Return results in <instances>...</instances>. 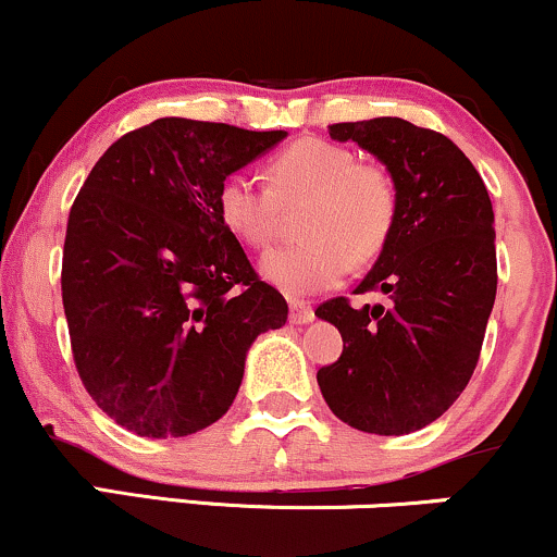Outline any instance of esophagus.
<instances>
[{
  "label": "esophagus",
  "instance_id": "1",
  "mask_svg": "<svg viewBox=\"0 0 557 557\" xmlns=\"http://www.w3.org/2000/svg\"><path fill=\"white\" fill-rule=\"evenodd\" d=\"M314 319V309H311L306 300H290V322L293 324H306Z\"/></svg>",
  "mask_w": 557,
  "mask_h": 557
}]
</instances>
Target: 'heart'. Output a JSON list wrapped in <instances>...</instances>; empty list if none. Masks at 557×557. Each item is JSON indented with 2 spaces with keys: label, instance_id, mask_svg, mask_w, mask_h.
I'll use <instances>...</instances> for the list:
<instances>
[{
  "label": "heart",
  "instance_id": "b5f03b06",
  "mask_svg": "<svg viewBox=\"0 0 557 557\" xmlns=\"http://www.w3.org/2000/svg\"><path fill=\"white\" fill-rule=\"evenodd\" d=\"M267 183L233 172L220 185L222 222L243 243L264 248L283 233L287 209H300L304 240L272 248L261 259L264 277L290 293L311 296L337 285L354 264H369L385 251L398 190L385 168L359 162L348 146L304 138L267 164Z\"/></svg>",
  "mask_w": 557,
  "mask_h": 557
}]
</instances>
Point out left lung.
<instances>
[{
    "instance_id": "8db88e82",
    "label": "left lung",
    "mask_w": 557,
    "mask_h": 557,
    "mask_svg": "<svg viewBox=\"0 0 557 557\" xmlns=\"http://www.w3.org/2000/svg\"><path fill=\"white\" fill-rule=\"evenodd\" d=\"M393 175L398 220L385 251L354 293L317 317L343 335L341 359L317 372L337 419L372 434H408L440 419L474 374L497 293L495 214L469 157L443 133L400 117L330 125Z\"/></svg>"
}]
</instances>
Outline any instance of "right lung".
Segmentation results:
<instances>
[{"label":"right lung","instance_id":"obj_1","mask_svg":"<svg viewBox=\"0 0 557 557\" xmlns=\"http://www.w3.org/2000/svg\"><path fill=\"white\" fill-rule=\"evenodd\" d=\"M285 131L162 117L117 138L70 209L62 251L73 361L107 417L140 437H185L238 395L246 350L287 304L222 222L230 172Z\"/></svg>","mask_w":557,"mask_h":557}]
</instances>
